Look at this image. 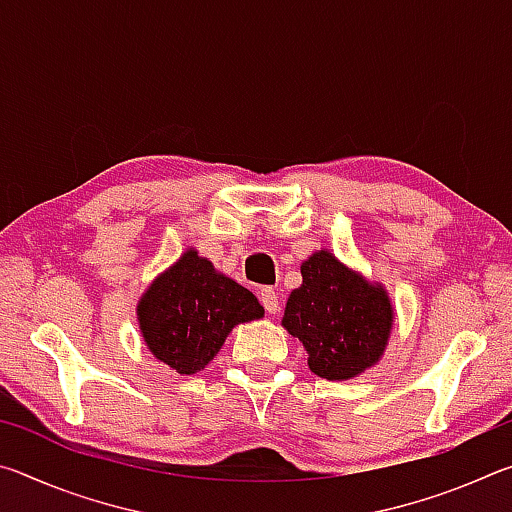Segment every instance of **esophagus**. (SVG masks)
I'll list each match as a JSON object with an SVG mask.
<instances>
[{
    "label": "esophagus",
    "instance_id": "esophagus-1",
    "mask_svg": "<svg viewBox=\"0 0 512 512\" xmlns=\"http://www.w3.org/2000/svg\"><path fill=\"white\" fill-rule=\"evenodd\" d=\"M259 300H262V305L266 309V314H277L280 311V302H277V293L271 287H264L262 293H259Z\"/></svg>",
    "mask_w": 512,
    "mask_h": 512
}]
</instances>
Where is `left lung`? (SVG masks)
Returning a JSON list of instances; mask_svg holds the SVG:
<instances>
[{
  "mask_svg": "<svg viewBox=\"0 0 512 512\" xmlns=\"http://www.w3.org/2000/svg\"><path fill=\"white\" fill-rule=\"evenodd\" d=\"M282 327L307 350V366L329 381H345L379 363L395 325L384 284L352 271L327 248L300 266Z\"/></svg>",
  "mask_w": 512,
  "mask_h": 512,
  "instance_id": "1",
  "label": "left lung"
}]
</instances>
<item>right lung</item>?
Returning <instances> with one entry per match:
<instances>
[{"mask_svg":"<svg viewBox=\"0 0 512 512\" xmlns=\"http://www.w3.org/2000/svg\"><path fill=\"white\" fill-rule=\"evenodd\" d=\"M262 316L264 307L253 293L216 271L194 248L155 277L137 302L146 348L178 375L205 368L232 329Z\"/></svg>","mask_w":512,"mask_h":512,"instance_id":"obj_1","label":"right lung"}]
</instances>
